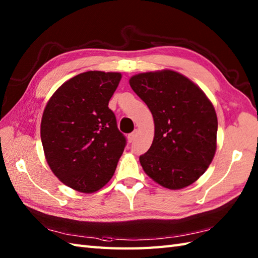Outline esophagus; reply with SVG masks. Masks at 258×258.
Returning <instances> with one entry per match:
<instances>
[{
    "instance_id": "esophagus-1",
    "label": "esophagus",
    "mask_w": 258,
    "mask_h": 258,
    "mask_svg": "<svg viewBox=\"0 0 258 258\" xmlns=\"http://www.w3.org/2000/svg\"><path fill=\"white\" fill-rule=\"evenodd\" d=\"M136 135H138V131H134L133 133H131V134H128V136H127V139H128V142H133L134 140H135V138H136Z\"/></svg>"
}]
</instances>
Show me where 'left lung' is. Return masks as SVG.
I'll use <instances>...</instances> for the list:
<instances>
[{"mask_svg": "<svg viewBox=\"0 0 258 258\" xmlns=\"http://www.w3.org/2000/svg\"><path fill=\"white\" fill-rule=\"evenodd\" d=\"M132 90L154 119V139L141 165L168 189L196 182L212 163L217 146V116L210 98L193 81L176 71L133 75Z\"/></svg>", "mask_w": 258, "mask_h": 258, "instance_id": "1", "label": "left lung"}]
</instances>
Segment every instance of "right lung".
<instances>
[{
    "label": "right lung",
    "instance_id": "obj_1",
    "mask_svg": "<svg viewBox=\"0 0 258 258\" xmlns=\"http://www.w3.org/2000/svg\"><path fill=\"white\" fill-rule=\"evenodd\" d=\"M122 74L89 71L58 87L41 120L45 160L69 187L91 194L112 178L126 140L108 102Z\"/></svg>",
    "mask_w": 258,
    "mask_h": 258
}]
</instances>
